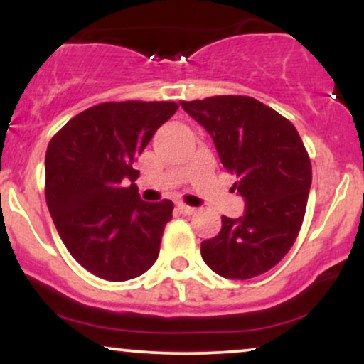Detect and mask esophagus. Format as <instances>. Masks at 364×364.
Segmentation results:
<instances>
[{
    "instance_id": "34e87169",
    "label": "esophagus",
    "mask_w": 364,
    "mask_h": 364,
    "mask_svg": "<svg viewBox=\"0 0 364 364\" xmlns=\"http://www.w3.org/2000/svg\"><path fill=\"white\" fill-rule=\"evenodd\" d=\"M178 210L181 212L183 215H193L196 212V208L190 207V205H185V203H178Z\"/></svg>"
}]
</instances>
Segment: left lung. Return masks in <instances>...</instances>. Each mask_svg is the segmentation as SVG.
Returning <instances> with one entry per match:
<instances>
[{
  "mask_svg": "<svg viewBox=\"0 0 364 364\" xmlns=\"http://www.w3.org/2000/svg\"><path fill=\"white\" fill-rule=\"evenodd\" d=\"M212 136L236 176L245 214L223 215V229L202 243L203 262L225 279L257 277L291 250L311 188V162L291 121L253 97L217 95L179 102Z\"/></svg>",
  "mask_w": 364,
  "mask_h": 364,
  "instance_id": "8db88e82",
  "label": "left lung"
}]
</instances>
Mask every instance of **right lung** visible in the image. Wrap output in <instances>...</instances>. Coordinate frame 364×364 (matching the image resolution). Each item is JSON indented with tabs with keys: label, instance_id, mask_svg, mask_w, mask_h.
I'll use <instances>...</instances> for the list:
<instances>
[{
	"label": "right lung",
	"instance_id": "right-lung-1",
	"mask_svg": "<svg viewBox=\"0 0 364 364\" xmlns=\"http://www.w3.org/2000/svg\"><path fill=\"white\" fill-rule=\"evenodd\" d=\"M176 109L174 102H104L75 116L49 141V214L72 257L97 277L128 281L157 260L173 202H144L132 164Z\"/></svg>",
	"mask_w": 364,
	"mask_h": 364
}]
</instances>
